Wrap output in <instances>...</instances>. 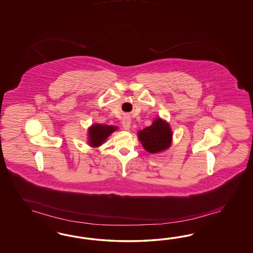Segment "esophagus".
Instances as JSON below:
<instances>
[{
  "instance_id": "esophagus-1",
  "label": "esophagus",
  "mask_w": 253,
  "mask_h": 253,
  "mask_svg": "<svg viewBox=\"0 0 253 253\" xmlns=\"http://www.w3.org/2000/svg\"><path fill=\"white\" fill-rule=\"evenodd\" d=\"M130 117H128V116H126V117H124L123 120V128L125 129V130H128V129H130Z\"/></svg>"
}]
</instances>
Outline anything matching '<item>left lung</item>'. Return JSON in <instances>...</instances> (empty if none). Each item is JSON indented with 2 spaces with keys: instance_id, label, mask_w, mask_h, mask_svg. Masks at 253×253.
<instances>
[{
  "instance_id": "8db88e82",
  "label": "left lung",
  "mask_w": 253,
  "mask_h": 253,
  "mask_svg": "<svg viewBox=\"0 0 253 253\" xmlns=\"http://www.w3.org/2000/svg\"><path fill=\"white\" fill-rule=\"evenodd\" d=\"M139 140L149 153H158L170 146L172 133L168 123L161 119L155 120L153 124L138 132Z\"/></svg>"
}]
</instances>
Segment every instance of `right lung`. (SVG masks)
Wrapping results in <instances>:
<instances>
[{"label": "right lung", "mask_w": 253, "mask_h": 253, "mask_svg": "<svg viewBox=\"0 0 253 253\" xmlns=\"http://www.w3.org/2000/svg\"><path fill=\"white\" fill-rule=\"evenodd\" d=\"M117 127L94 124L89 129V145L92 146H98L102 145L110 133L116 130Z\"/></svg>", "instance_id": "add662e5"}]
</instances>
